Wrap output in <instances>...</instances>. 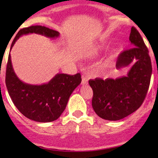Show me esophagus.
I'll list each match as a JSON object with an SVG mask.
<instances>
[{"label":"esophagus","instance_id":"esophagus-1","mask_svg":"<svg viewBox=\"0 0 158 158\" xmlns=\"http://www.w3.org/2000/svg\"><path fill=\"white\" fill-rule=\"evenodd\" d=\"M88 82V79H87L86 76H82V85H85Z\"/></svg>","mask_w":158,"mask_h":158}]
</instances>
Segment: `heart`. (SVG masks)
Masks as SVG:
<instances>
[{
	"label": "heart",
	"mask_w": 158,
	"mask_h": 158,
	"mask_svg": "<svg viewBox=\"0 0 158 158\" xmlns=\"http://www.w3.org/2000/svg\"><path fill=\"white\" fill-rule=\"evenodd\" d=\"M108 48L107 44H98V45L95 46L94 47L90 49V52L93 54H99L103 52L104 51H106ZM122 49L119 46H114V47L111 48L110 50L109 55V60H113L117 59L118 57L120 56V54L122 53Z\"/></svg>",
	"instance_id": "1"
}]
</instances>
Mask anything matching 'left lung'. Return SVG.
I'll return each instance as SVG.
<instances>
[{
    "mask_svg": "<svg viewBox=\"0 0 158 158\" xmlns=\"http://www.w3.org/2000/svg\"><path fill=\"white\" fill-rule=\"evenodd\" d=\"M129 40L133 48L122 52L115 66L121 69L134 62L127 76L89 81L93 91L92 108L105 120H120L135 112L144 102L149 88L152 66L148 49L135 27H131Z\"/></svg>",
    "mask_w": 158,
    "mask_h": 158,
    "instance_id": "left-lung-1",
    "label": "left lung"
}]
</instances>
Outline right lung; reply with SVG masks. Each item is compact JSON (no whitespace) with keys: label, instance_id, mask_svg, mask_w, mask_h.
<instances>
[{"label":"right lung","instance_id":"obj_1","mask_svg":"<svg viewBox=\"0 0 158 158\" xmlns=\"http://www.w3.org/2000/svg\"><path fill=\"white\" fill-rule=\"evenodd\" d=\"M36 33L56 39L60 33L46 27L31 26L20 30L11 44L23 35ZM81 75L57 73L47 83L32 85L20 80L14 72L10 54L6 70V86L17 109L27 118L38 122H50L60 118L74 89L81 83Z\"/></svg>","mask_w":158,"mask_h":158}]
</instances>
